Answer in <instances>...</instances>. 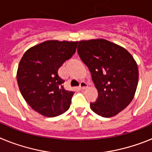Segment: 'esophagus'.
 <instances>
[{
  "label": "esophagus",
  "instance_id": "1",
  "mask_svg": "<svg viewBox=\"0 0 152 152\" xmlns=\"http://www.w3.org/2000/svg\"><path fill=\"white\" fill-rule=\"evenodd\" d=\"M88 84L86 82H84V81H82V82H80V89L81 90H85L86 88H88Z\"/></svg>",
  "mask_w": 152,
  "mask_h": 152
}]
</instances>
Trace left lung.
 I'll return each mask as SVG.
<instances>
[{
  "label": "left lung",
  "mask_w": 152,
  "mask_h": 152,
  "mask_svg": "<svg viewBox=\"0 0 152 152\" xmlns=\"http://www.w3.org/2000/svg\"><path fill=\"white\" fill-rule=\"evenodd\" d=\"M77 52L98 91L91 110L103 117L117 115L131 103L136 91L139 69L134 58L123 47L103 39L80 41Z\"/></svg>",
  "instance_id": "obj_1"
}]
</instances>
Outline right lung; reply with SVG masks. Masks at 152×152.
I'll return each mask as SVG.
<instances>
[{"label":"right lung","mask_w":152,"mask_h":152,"mask_svg":"<svg viewBox=\"0 0 152 152\" xmlns=\"http://www.w3.org/2000/svg\"><path fill=\"white\" fill-rule=\"evenodd\" d=\"M78 42L48 40L31 47L19 63V89L35 111L55 117L69 109L73 91L64 89L58 71L76 52Z\"/></svg>","instance_id":"obj_1"}]
</instances>
